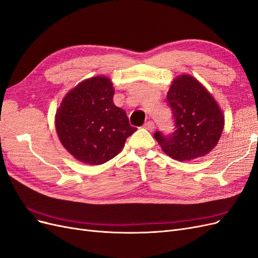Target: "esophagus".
Returning <instances> with one entry per match:
<instances>
[{
    "label": "esophagus",
    "mask_w": 258,
    "mask_h": 258,
    "mask_svg": "<svg viewBox=\"0 0 258 258\" xmlns=\"http://www.w3.org/2000/svg\"><path fill=\"white\" fill-rule=\"evenodd\" d=\"M143 127H144L145 129H147V130L153 131V130L155 129V123H154L152 120H150V121H146V122L143 124Z\"/></svg>",
    "instance_id": "esophagus-1"
}]
</instances>
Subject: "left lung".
<instances>
[{"mask_svg":"<svg viewBox=\"0 0 258 258\" xmlns=\"http://www.w3.org/2000/svg\"><path fill=\"white\" fill-rule=\"evenodd\" d=\"M167 102L174 118L172 134H154L171 158L188 161L204 157L216 146L224 128V115L212 95L195 77L173 80Z\"/></svg>","mask_w":258,"mask_h":258,"instance_id":"left-lung-1","label":"left lung"}]
</instances>
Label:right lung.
<instances>
[{
	"mask_svg": "<svg viewBox=\"0 0 258 258\" xmlns=\"http://www.w3.org/2000/svg\"><path fill=\"white\" fill-rule=\"evenodd\" d=\"M113 97L112 82L96 76L80 83L62 100L56 130L62 145L77 160L87 165L111 160L137 130Z\"/></svg>",
	"mask_w": 258,
	"mask_h": 258,
	"instance_id": "right-lung-1",
	"label": "right lung"
}]
</instances>
